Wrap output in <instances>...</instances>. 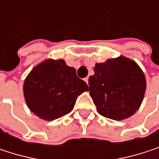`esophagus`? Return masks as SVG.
I'll return each mask as SVG.
<instances>
[{"label": "esophagus", "mask_w": 159, "mask_h": 159, "mask_svg": "<svg viewBox=\"0 0 159 159\" xmlns=\"http://www.w3.org/2000/svg\"><path fill=\"white\" fill-rule=\"evenodd\" d=\"M84 81H85V83L88 84V77H85V78H84Z\"/></svg>", "instance_id": "esophagus-1"}]
</instances>
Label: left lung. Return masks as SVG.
<instances>
[{"label":"left lung","mask_w":159,"mask_h":159,"mask_svg":"<svg viewBox=\"0 0 159 159\" xmlns=\"http://www.w3.org/2000/svg\"><path fill=\"white\" fill-rule=\"evenodd\" d=\"M88 79L89 93L98 112L120 120L134 115L143 101L146 82L137 63L124 56L97 63Z\"/></svg>","instance_id":"1"}]
</instances>
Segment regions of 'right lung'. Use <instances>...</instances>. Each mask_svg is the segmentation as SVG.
Returning <instances> with one entry per match:
<instances>
[{"label": "right lung", "mask_w": 159, "mask_h": 159, "mask_svg": "<svg viewBox=\"0 0 159 159\" xmlns=\"http://www.w3.org/2000/svg\"><path fill=\"white\" fill-rule=\"evenodd\" d=\"M88 91L86 83L63 60H46L37 65L24 83L29 110L40 119L53 120L73 111L77 97Z\"/></svg>", "instance_id": "obj_1"}]
</instances>
